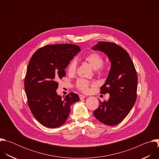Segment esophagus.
I'll use <instances>...</instances> for the list:
<instances>
[{
	"label": "esophagus",
	"instance_id": "1",
	"mask_svg": "<svg viewBox=\"0 0 159 159\" xmlns=\"http://www.w3.org/2000/svg\"><path fill=\"white\" fill-rule=\"evenodd\" d=\"M85 98V96H84V95H82V94H79V98H80V99H84V98Z\"/></svg>",
	"mask_w": 159,
	"mask_h": 159
}]
</instances>
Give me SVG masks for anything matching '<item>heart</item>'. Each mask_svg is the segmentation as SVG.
<instances>
[{
    "mask_svg": "<svg viewBox=\"0 0 159 159\" xmlns=\"http://www.w3.org/2000/svg\"><path fill=\"white\" fill-rule=\"evenodd\" d=\"M84 60L87 61L90 66L93 67L94 70H98V71L102 70V65L104 63V59L101 55L97 52H93L87 55ZM77 62L75 59H73L69 63L67 67V71L69 74H74L77 70ZM93 85L89 81L79 79L76 82V87L79 90L83 93H87L89 91L90 85Z\"/></svg>",
    "mask_w": 159,
    "mask_h": 159,
    "instance_id": "1",
    "label": "heart"
}]
</instances>
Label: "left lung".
Segmentation results:
<instances>
[{
  "instance_id": "obj_1",
  "label": "left lung",
  "mask_w": 159,
  "mask_h": 159,
  "mask_svg": "<svg viewBox=\"0 0 159 159\" xmlns=\"http://www.w3.org/2000/svg\"><path fill=\"white\" fill-rule=\"evenodd\" d=\"M105 53L111 67L101 93L109 94V99L101 102L94 115L100 122L109 126L121 123L128 115L137 99L138 77L128 53L112 42L99 41L92 48Z\"/></svg>"
}]
</instances>
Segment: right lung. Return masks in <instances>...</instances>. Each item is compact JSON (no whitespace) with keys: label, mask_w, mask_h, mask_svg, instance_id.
<instances>
[{"label":"right lung","mask_w":159,"mask_h":159,"mask_svg":"<svg viewBox=\"0 0 159 159\" xmlns=\"http://www.w3.org/2000/svg\"><path fill=\"white\" fill-rule=\"evenodd\" d=\"M80 51L76 44H48L39 48L30 59L25 80L28 104L34 118L44 126L53 128L64 124L71 105L79 101L77 94L70 93L61 98L56 90L58 80L66 75L65 69Z\"/></svg>","instance_id":"1"}]
</instances>
